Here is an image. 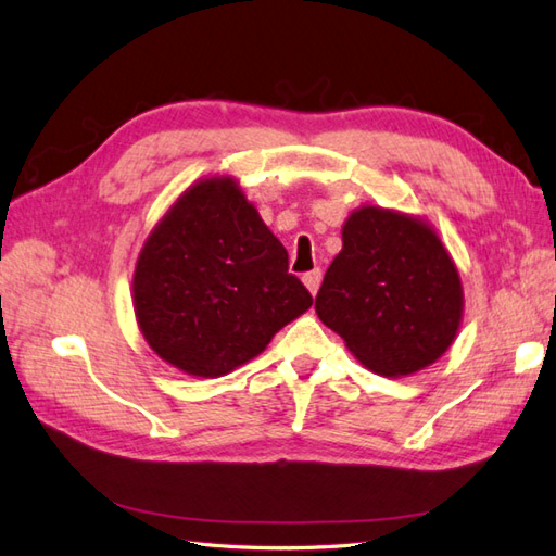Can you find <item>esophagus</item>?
Here are the masks:
<instances>
[{"mask_svg":"<svg viewBox=\"0 0 556 556\" xmlns=\"http://www.w3.org/2000/svg\"><path fill=\"white\" fill-rule=\"evenodd\" d=\"M320 268H314V270H309V274H304V286H306V290H309L312 294H316L318 292V286H320Z\"/></svg>","mask_w":556,"mask_h":556,"instance_id":"1","label":"esophagus"}]
</instances>
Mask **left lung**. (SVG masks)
<instances>
[{"mask_svg":"<svg viewBox=\"0 0 556 556\" xmlns=\"http://www.w3.org/2000/svg\"><path fill=\"white\" fill-rule=\"evenodd\" d=\"M464 290L421 218L362 206L316 294V314L374 374L400 378L438 362L456 338Z\"/></svg>","mask_w":556,"mask_h":556,"instance_id":"obj_1","label":"left lung"}]
</instances>
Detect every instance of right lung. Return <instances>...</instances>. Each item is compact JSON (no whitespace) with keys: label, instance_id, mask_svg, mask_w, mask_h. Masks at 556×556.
Segmentation results:
<instances>
[{"label":"right lung","instance_id":"1","mask_svg":"<svg viewBox=\"0 0 556 556\" xmlns=\"http://www.w3.org/2000/svg\"><path fill=\"white\" fill-rule=\"evenodd\" d=\"M312 294L240 185L204 178L147 238L132 276L135 318L170 366L218 378L254 359Z\"/></svg>","mask_w":556,"mask_h":556}]
</instances>
